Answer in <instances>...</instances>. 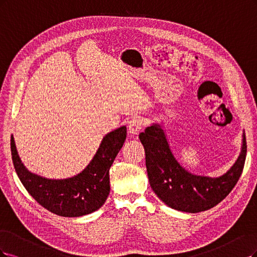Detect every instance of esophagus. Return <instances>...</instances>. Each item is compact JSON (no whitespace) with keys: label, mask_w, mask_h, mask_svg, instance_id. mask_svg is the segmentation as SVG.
I'll list each match as a JSON object with an SVG mask.
<instances>
[{"label":"esophagus","mask_w":257,"mask_h":257,"mask_svg":"<svg viewBox=\"0 0 257 257\" xmlns=\"http://www.w3.org/2000/svg\"><path fill=\"white\" fill-rule=\"evenodd\" d=\"M143 128V120L136 117L128 121V132L131 136H137L140 134L141 129Z\"/></svg>","instance_id":"34e87169"}]
</instances>
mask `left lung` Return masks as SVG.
I'll list each match as a JSON object with an SVG mask.
<instances>
[{
	"label": "left lung",
	"instance_id": "left-lung-1",
	"mask_svg": "<svg viewBox=\"0 0 257 257\" xmlns=\"http://www.w3.org/2000/svg\"><path fill=\"white\" fill-rule=\"evenodd\" d=\"M139 138L145 150L147 175L152 189L165 205L179 211L195 213L218 205L236 186L244 167V132L238 159L219 177L195 175L181 167L174 157L165 132L159 123L147 127Z\"/></svg>",
	"mask_w": 257,
	"mask_h": 257
}]
</instances>
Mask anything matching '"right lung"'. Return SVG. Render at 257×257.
<instances>
[{"instance_id": "1", "label": "right lung", "mask_w": 257, "mask_h": 257, "mask_svg": "<svg viewBox=\"0 0 257 257\" xmlns=\"http://www.w3.org/2000/svg\"><path fill=\"white\" fill-rule=\"evenodd\" d=\"M126 136V126L109 132L87 167L78 175L65 179H49L30 172L22 163L12 136L14 167L27 191L46 209L61 217L85 216L100 208L109 195V170Z\"/></svg>"}]
</instances>
